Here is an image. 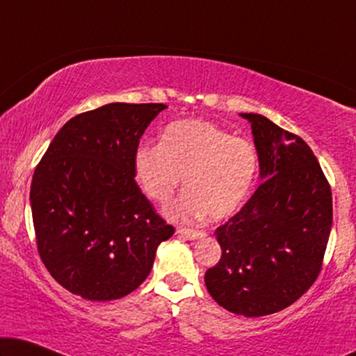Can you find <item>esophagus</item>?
<instances>
[{
  "label": "esophagus",
  "mask_w": 356,
  "mask_h": 356,
  "mask_svg": "<svg viewBox=\"0 0 356 356\" xmlns=\"http://www.w3.org/2000/svg\"><path fill=\"white\" fill-rule=\"evenodd\" d=\"M177 233H179V235H183L184 238H188V240H196V238L206 236V232L193 230V228H183V227L177 228Z\"/></svg>",
  "instance_id": "34e87169"
}]
</instances>
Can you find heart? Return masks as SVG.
<instances>
[{"label":"heart","mask_w":356,"mask_h":356,"mask_svg":"<svg viewBox=\"0 0 356 356\" xmlns=\"http://www.w3.org/2000/svg\"><path fill=\"white\" fill-rule=\"evenodd\" d=\"M257 167L251 140L206 120L173 121L160 144H140L134 152L136 179L152 201L167 204L183 179L188 189L168 216L184 222L235 213L254 184Z\"/></svg>","instance_id":"1"}]
</instances>
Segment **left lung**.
<instances>
[{
	"instance_id": "8db88e82",
	"label": "left lung",
	"mask_w": 356,
	"mask_h": 356,
	"mask_svg": "<svg viewBox=\"0 0 356 356\" xmlns=\"http://www.w3.org/2000/svg\"><path fill=\"white\" fill-rule=\"evenodd\" d=\"M251 123L262 183L216 230L222 257L206 286L222 308L246 318L285 309L323 269L332 227V193L313 150L266 116Z\"/></svg>"
}]
</instances>
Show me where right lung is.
<instances>
[{
    "label": "right lung",
    "instance_id": "add662e5",
    "mask_svg": "<svg viewBox=\"0 0 356 356\" xmlns=\"http://www.w3.org/2000/svg\"><path fill=\"white\" fill-rule=\"evenodd\" d=\"M163 104H108L71 118L33 172L37 250L61 286L118 300L147 279L173 235L134 181V152Z\"/></svg>",
    "mask_w": 356,
    "mask_h": 356
}]
</instances>
